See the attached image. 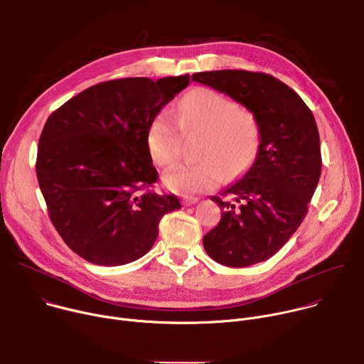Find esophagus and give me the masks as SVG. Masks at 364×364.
Masks as SVG:
<instances>
[{
	"mask_svg": "<svg viewBox=\"0 0 364 364\" xmlns=\"http://www.w3.org/2000/svg\"><path fill=\"white\" fill-rule=\"evenodd\" d=\"M181 201H183L184 205H191V204H196V203L198 201V197H194V196H184V197L181 198Z\"/></svg>",
	"mask_w": 364,
	"mask_h": 364,
	"instance_id": "esophagus-1",
	"label": "esophagus"
}]
</instances>
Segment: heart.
<instances>
[{
    "mask_svg": "<svg viewBox=\"0 0 364 364\" xmlns=\"http://www.w3.org/2000/svg\"><path fill=\"white\" fill-rule=\"evenodd\" d=\"M176 111L177 121L166 109L152 118L146 132L151 159L161 167L173 166L181 155V129L184 134L204 132L198 149L203 160L178 164L166 173L170 190L180 194L210 190L226 174L237 177L252 166L261 145V128L250 109L218 90L194 87L181 97Z\"/></svg>",
    "mask_w": 364,
    "mask_h": 364,
    "instance_id": "1",
    "label": "heart"
}]
</instances>
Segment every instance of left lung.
<instances>
[{
    "label": "left lung",
    "mask_w": 364,
    "mask_h": 364,
    "mask_svg": "<svg viewBox=\"0 0 364 364\" xmlns=\"http://www.w3.org/2000/svg\"><path fill=\"white\" fill-rule=\"evenodd\" d=\"M191 80L250 109L261 145L249 171L212 200L222 219L203 237L213 261L233 268L264 262L296 232L321 176L320 134L313 112L279 79L247 70L200 72Z\"/></svg>",
    "instance_id": "1"
}]
</instances>
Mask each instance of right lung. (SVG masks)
I'll return each mask as SVG.
<instances>
[{"mask_svg":"<svg viewBox=\"0 0 364 364\" xmlns=\"http://www.w3.org/2000/svg\"><path fill=\"white\" fill-rule=\"evenodd\" d=\"M190 83L125 77L90 86L48 117L36 173L48 216L65 243L87 262L136 261L157 240L161 218L181 209L152 190L146 132L152 118Z\"/></svg>","mask_w":364,"mask_h":364,"instance_id":"obj_1","label":"right lung"}]
</instances>
